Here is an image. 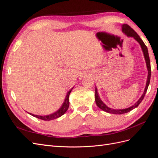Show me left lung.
<instances>
[{
	"instance_id": "left-lung-1",
	"label": "left lung",
	"mask_w": 158,
	"mask_h": 158,
	"mask_svg": "<svg viewBox=\"0 0 158 158\" xmlns=\"http://www.w3.org/2000/svg\"><path fill=\"white\" fill-rule=\"evenodd\" d=\"M122 31L123 32L125 33L126 35H127L128 37H132L134 39H135L136 41H137L139 44L141 46V48L143 52V54H144V59L146 60V66H147V69L148 71V78H147V82H146V87L144 91V93L142 94V96L140 97V98L138 99V101L135 103L133 106H131L130 107H128L127 109H111L109 107H107L106 104H105L102 101V99H100L98 93V89L97 88L95 87V103H96V105L98 106V107L99 108L101 109L103 111L109 113H112V114H124L128 113L129 111H131V110L134 109L135 108L137 107L139 104L141 103V102L144 99L145 94L147 92V89L148 88V85L150 84V77H151V66H150V57H149V54H148V48L146 46V45L144 44V43L143 42V41L141 40V38L140 37V36L138 35L136 32L131 27V26H129L128 24H123L122 25Z\"/></svg>"
}]
</instances>
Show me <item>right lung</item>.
I'll return each instance as SVG.
<instances>
[{
	"label": "right lung",
	"instance_id": "obj_1",
	"mask_svg": "<svg viewBox=\"0 0 158 158\" xmlns=\"http://www.w3.org/2000/svg\"><path fill=\"white\" fill-rule=\"evenodd\" d=\"M73 88L70 89L67 94L66 95V98L64 99V102L63 103V104L62 105V106L60 107V108L58 110V111H56V112H55L54 113H52L50 114H48V115H45V116H41V115H37V114H33L32 113H28L31 115L35 117L36 118H38L40 119H41V120H44V121H51V120H53V119L57 118L60 117H61L62 115H63V114L66 113V111H67V109H69V95L70 94V92H72V90H73Z\"/></svg>",
	"mask_w": 158,
	"mask_h": 158
}]
</instances>
